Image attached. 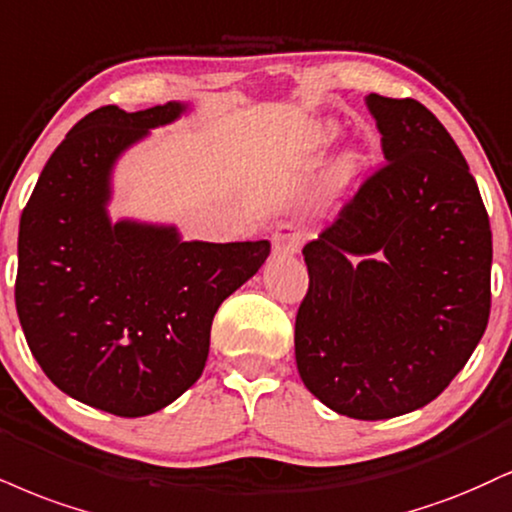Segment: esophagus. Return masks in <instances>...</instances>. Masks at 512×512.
Wrapping results in <instances>:
<instances>
[{
  "instance_id": "esophagus-1",
  "label": "esophagus",
  "mask_w": 512,
  "mask_h": 512,
  "mask_svg": "<svg viewBox=\"0 0 512 512\" xmlns=\"http://www.w3.org/2000/svg\"><path fill=\"white\" fill-rule=\"evenodd\" d=\"M272 240L276 257H291L300 250V245H303V231L295 224H281Z\"/></svg>"
}]
</instances>
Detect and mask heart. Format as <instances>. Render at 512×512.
Listing matches in <instances>:
<instances>
[{"instance_id":"obj_1","label":"heart","mask_w":512,"mask_h":512,"mask_svg":"<svg viewBox=\"0 0 512 512\" xmlns=\"http://www.w3.org/2000/svg\"><path fill=\"white\" fill-rule=\"evenodd\" d=\"M334 135H336L334 128L324 126V123H322V126H317L315 131H312L310 140H312V145H326V143H331V140H334ZM357 171H360V164H357L355 157H346L343 162H338L336 171H334L336 188H348L350 183L355 181Z\"/></svg>"}]
</instances>
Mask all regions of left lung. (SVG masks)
<instances>
[{
    "instance_id": "8db88e82",
    "label": "left lung",
    "mask_w": 512,
    "mask_h": 512,
    "mask_svg": "<svg viewBox=\"0 0 512 512\" xmlns=\"http://www.w3.org/2000/svg\"><path fill=\"white\" fill-rule=\"evenodd\" d=\"M386 162L303 248L295 362L326 408L389 420L443 393L491 312V226L463 152L417 100L365 97Z\"/></svg>"
}]
</instances>
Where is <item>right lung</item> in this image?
Instances as JSON below:
<instances>
[{"label": "right lung", "instance_id": "right-lung-1", "mask_svg": "<svg viewBox=\"0 0 512 512\" xmlns=\"http://www.w3.org/2000/svg\"><path fill=\"white\" fill-rule=\"evenodd\" d=\"M183 104L100 107L47 159L18 229L16 312L42 372L119 417L166 408L200 379L219 305L269 257V240L181 243L174 229L107 217L116 157Z\"/></svg>", "mask_w": 512, "mask_h": 512}]
</instances>
